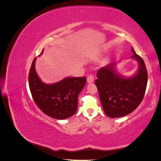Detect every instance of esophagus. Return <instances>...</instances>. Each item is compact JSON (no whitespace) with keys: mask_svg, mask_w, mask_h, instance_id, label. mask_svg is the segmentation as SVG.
<instances>
[{"mask_svg":"<svg viewBox=\"0 0 161 161\" xmlns=\"http://www.w3.org/2000/svg\"><path fill=\"white\" fill-rule=\"evenodd\" d=\"M86 80H87V82H88V83H92V82H93V80H94L93 75H88V76H87Z\"/></svg>","mask_w":161,"mask_h":161,"instance_id":"34e87169","label":"esophagus"}]
</instances>
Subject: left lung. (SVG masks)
I'll use <instances>...</instances> for the list:
<instances>
[{"label":"left lung","instance_id":"obj_1","mask_svg":"<svg viewBox=\"0 0 161 161\" xmlns=\"http://www.w3.org/2000/svg\"><path fill=\"white\" fill-rule=\"evenodd\" d=\"M130 58L138 63L136 74L126 77L116 70V62L101 68L95 83L105 114L109 118H120L130 114L142 102L147 86L148 74L144 62L131 47Z\"/></svg>","mask_w":161,"mask_h":161}]
</instances>
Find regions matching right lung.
I'll list each match as a JSON object with an SVG mask.
<instances>
[{"label": "right lung", "mask_w": 161, "mask_h": 161, "mask_svg": "<svg viewBox=\"0 0 161 161\" xmlns=\"http://www.w3.org/2000/svg\"><path fill=\"white\" fill-rule=\"evenodd\" d=\"M36 59L33 60L29 73V86L34 101L43 113L52 118H70L77 110L78 97L85 85L86 78L66 77L56 83L46 84L37 74Z\"/></svg>", "instance_id": "add662e5"}]
</instances>
